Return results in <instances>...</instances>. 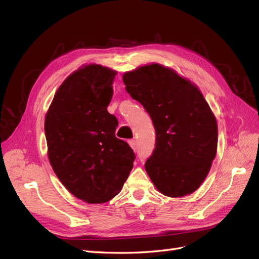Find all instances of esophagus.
Listing matches in <instances>:
<instances>
[{"label":"esophagus","instance_id":"esophagus-1","mask_svg":"<svg viewBox=\"0 0 259 259\" xmlns=\"http://www.w3.org/2000/svg\"><path fill=\"white\" fill-rule=\"evenodd\" d=\"M128 145L131 146V148L133 149V150H136V140L135 139H131L128 140Z\"/></svg>","mask_w":259,"mask_h":259}]
</instances>
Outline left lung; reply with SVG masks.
<instances>
[{
	"instance_id": "8db88e82",
	"label": "left lung",
	"mask_w": 259,
	"mask_h": 259,
	"mask_svg": "<svg viewBox=\"0 0 259 259\" xmlns=\"http://www.w3.org/2000/svg\"><path fill=\"white\" fill-rule=\"evenodd\" d=\"M122 79L155 128V149L145 164L152 184L166 197L191 194L204 182L217 151V121L203 94L160 64L138 67Z\"/></svg>"
}]
</instances>
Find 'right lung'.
Returning a JSON list of instances; mask_svg holds the SVG:
<instances>
[{"instance_id": "obj_1", "label": "right lung", "mask_w": 259, "mask_h": 259, "mask_svg": "<svg viewBox=\"0 0 259 259\" xmlns=\"http://www.w3.org/2000/svg\"><path fill=\"white\" fill-rule=\"evenodd\" d=\"M115 75L101 65L79 68L59 86L45 115L55 174L70 193L90 204L113 199L135 160L128 144L115 137L117 120L107 110Z\"/></svg>"}]
</instances>
